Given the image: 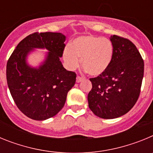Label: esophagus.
<instances>
[{"instance_id":"esophagus-1","label":"esophagus","mask_w":153,"mask_h":153,"mask_svg":"<svg viewBox=\"0 0 153 153\" xmlns=\"http://www.w3.org/2000/svg\"><path fill=\"white\" fill-rule=\"evenodd\" d=\"M83 80V77H80V76H76V83H80Z\"/></svg>"}]
</instances>
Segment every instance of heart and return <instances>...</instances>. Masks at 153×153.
Instances as JSON below:
<instances>
[{"mask_svg": "<svg viewBox=\"0 0 153 153\" xmlns=\"http://www.w3.org/2000/svg\"><path fill=\"white\" fill-rule=\"evenodd\" d=\"M113 46L107 38L87 35L78 36L63 51V58L69 70L81 66L90 76H97L103 74L111 63Z\"/></svg>", "mask_w": 153, "mask_h": 153, "instance_id": "1", "label": "heart"}]
</instances>
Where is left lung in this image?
Segmentation results:
<instances>
[{"mask_svg":"<svg viewBox=\"0 0 153 153\" xmlns=\"http://www.w3.org/2000/svg\"><path fill=\"white\" fill-rule=\"evenodd\" d=\"M109 39L113 60L103 74L90 79L92 90L87 97L91 111L102 119L118 118L133 107L144 73L143 58L130 40L117 35Z\"/></svg>","mask_w":153,"mask_h":153,"instance_id":"left-lung-1","label":"left lung"}]
</instances>
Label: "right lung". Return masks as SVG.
<instances>
[{"label":"right lung","instance_id":"add662e5","mask_svg":"<svg viewBox=\"0 0 153 153\" xmlns=\"http://www.w3.org/2000/svg\"><path fill=\"white\" fill-rule=\"evenodd\" d=\"M66 36L61 33L30 34L21 40L7 63V82L18 109L29 118L45 120L61 110L67 93L74 86L76 75L63 67ZM35 49H45L44 61L32 67L27 57Z\"/></svg>","mask_w":153,"mask_h":153}]
</instances>
